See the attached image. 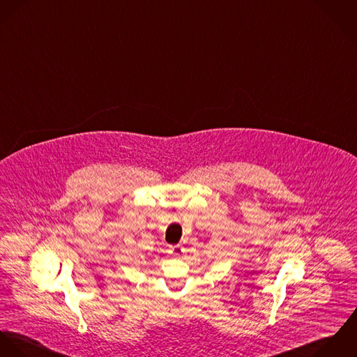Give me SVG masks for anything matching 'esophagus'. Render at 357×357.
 I'll return each mask as SVG.
<instances>
[{
	"label": "esophagus",
	"instance_id": "1",
	"mask_svg": "<svg viewBox=\"0 0 357 357\" xmlns=\"http://www.w3.org/2000/svg\"><path fill=\"white\" fill-rule=\"evenodd\" d=\"M168 252H169V253H171L174 257H181V256L183 255L185 249H183L182 246H179V245H175V246H169Z\"/></svg>",
	"mask_w": 357,
	"mask_h": 357
}]
</instances>
